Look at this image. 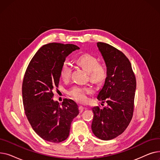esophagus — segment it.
<instances>
[{
  "instance_id": "34e87169",
  "label": "esophagus",
  "mask_w": 160,
  "mask_h": 160,
  "mask_svg": "<svg viewBox=\"0 0 160 160\" xmlns=\"http://www.w3.org/2000/svg\"><path fill=\"white\" fill-rule=\"evenodd\" d=\"M83 110H84V107H83L82 106H79V110H80V113H82L83 111Z\"/></svg>"
}]
</instances>
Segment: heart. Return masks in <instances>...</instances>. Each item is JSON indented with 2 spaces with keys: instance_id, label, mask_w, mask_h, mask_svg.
I'll use <instances>...</instances> for the list:
<instances>
[{
  "instance_id": "obj_1",
  "label": "heart",
  "mask_w": 160,
  "mask_h": 160,
  "mask_svg": "<svg viewBox=\"0 0 160 160\" xmlns=\"http://www.w3.org/2000/svg\"><path fill=\"white\" fill-rule=\"evenodd\" d=\"M76 62L82 68L88 72L90 80L95 83L103 82L107 77V70L104 64L98 62L97 58L89 54H84L79 56ZM71 75V65L68 62H64L60 70V77L63 81L68 80ZM92 89L90 88L74 86L67 91L72 98L80 102H85L87 95L91 93Z\"/></svg>"
}]
</instances>
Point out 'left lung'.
Returning a JSON list of instances; mask_svg holds the SVG:
<instances>
[{"mask_svg": "<svg viewBox=\"0 0 160 160\" xmlns=\"http://www.w3.org/2000/svg\"><path fill=\"white\" fill-rule=\"evenodd\" d=\"M107 68V77L97 98L108 105L92 108L94 113L91 129L102 140L115 138L129 125L133 112L136 80L131 63L121 51L113 46L98 42Z\"/></svg>", "mask_w": 160, "mask_h": 160, "instance_id": "left-lung-1", "label": "left lung"}]
</instances>
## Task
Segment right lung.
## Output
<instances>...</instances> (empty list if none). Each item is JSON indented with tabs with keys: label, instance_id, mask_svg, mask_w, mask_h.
<instances>
[{
	"label": "right lung",
	"instance_id": "right-lung-1",
	"mask_svg": "<svg viewBox=\"0 0 160 160\" xmlns=\"http://www.w3.org/2000/svg\"><path fill=\"white\" fill-rule=\"evenodd\" d=\"M78 49L72 44L45 45L33 56L25 72L22 86L25 114L33 130L45 141L65 140L73 119L79 113L78 106L72 100L65 98L60 104L52 99L63 63Z\"/></svg>",
	"mask_w": 160,
	"mask_h": 160
}]
</instances>
